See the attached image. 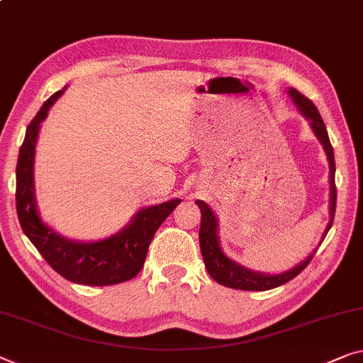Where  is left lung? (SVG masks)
Returning a JSON list of instances; mask_svg holds the SVG:
<instances>
[{
	"label": "left lung",
	"instance_id": "obj_1",
	"mask_svg": "<svg viewBox=\"0 0 363 363\" xmlns=\"http://www.w3.org/2000/svg\"><path fill=\"white\" fill-rule=\"evenodd\" d=\"M289 97L294 100V104L297 105V110L302 113L306 120H308L311 131L315 133L318 141L321 143L323 149H325L328 162H330V222L323 232L321 242L325 240L328 230H330L333 225L334 213H336V183H334V175H336V164H334V152L333 146L330 143V136H328V130L325 126V121H323L320 111L315 107V104L311 102L310 99L302 96L297 89L289 87ZM198 208L201 209V228H199V247H201V255H203L204 266L208 269L209 276L214 279L216 282L222 284V286L230 287V289H238V291H269V289H274L282 286L289 281H292L295 276H298L308 263L313 258L318 247L311 252L306 258L298 263L297 266L291 267L289 271L279 272V274H263V272L252 271L248 267L235 263V261L228 258L224 253V250L220 248L219 242V220H217L216 214L213 209L209 208L204 201H196Z\"/></svg>",
	"mask_w": 363,
	"mask_h": 363
}]
</instances>
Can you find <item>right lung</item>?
<instances>
[{"mask_svg": "<svg viewBox=\"0 0 363 363\" xmlns=\"http://www.w3.org/2000/svg\"><path fill=\"white\" fill-rule=\"evenodd\" d=\"M66 87L55 92L27 126L16 167V208L21 227L47 263L71 282L84 286H113L135 277L143 269L149 245L160 224L182 199L139 209L130 224L97 242H79L61 237L42 220L37 209L33 160L40 123Z\"/></svg>", "mask_w": 363, "mask_h": 363, "instance_id": "1", "label": "right lung"}]
</instances>
